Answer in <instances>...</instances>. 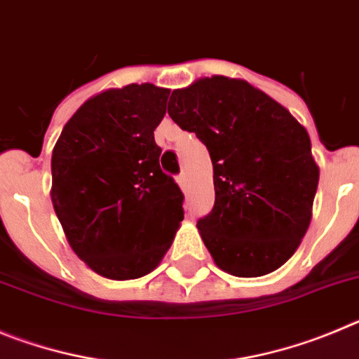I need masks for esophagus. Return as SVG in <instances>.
Returning a JSON list of instances; mask_svg holds the SVG:
<instances>
[{
  "instance_id": "34e87169",
  "label": "esophagus",
  "mask_w": 359,
  "mask_h": 359,
  "mask_svg": "<svg viewBox=\"0 0 359 359\" xmlns=\"http://www.w3.org/2000/svg\"><path fill=\"white\" fill-rule=\"evenodd\" d=\"M186 182H187V179H186V173H180V175L177 177V184H179V187H180V189H184V187H186Z\"/></svg>"
}]
</instances>
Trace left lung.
Masks as SVG:
<instances>
[{"label": "left lung", "mask_w": 359, "mask_h": 359, "mask_svg": "<svg viewBox=\"0 0 359 359\" xmlns=\"http://www.w3.org/2000/svg\"><path fill=\"white\" fill-rule=\"evenodd\" d=\"M168 114L211 156L215 208L196 227L216 266L236 277L283 266L308 231L320 175L308 130L247 80L222 75L175 89Z\"/></svg>", "instance_id": "obj_1"}]
</instances>
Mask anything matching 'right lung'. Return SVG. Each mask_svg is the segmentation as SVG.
Instances as JSON below:
<instances>
[{"instance_id":"right-lung-1","label":"right lung","mask_w":359,"mask_h":359,"mask_svg":"<svg viewBox=\"0 0 359 359\" xmlns=\"http://www.w3.org/2000/svg\"><path fill=\"white\" fill-rule=\"evenodd\" d=\"M170 89L128 83L95 95L51 156V202L76 256L114 280L159 266L184 219V195L159 166L154 130Z\"/></svg>"}]
</instances>
